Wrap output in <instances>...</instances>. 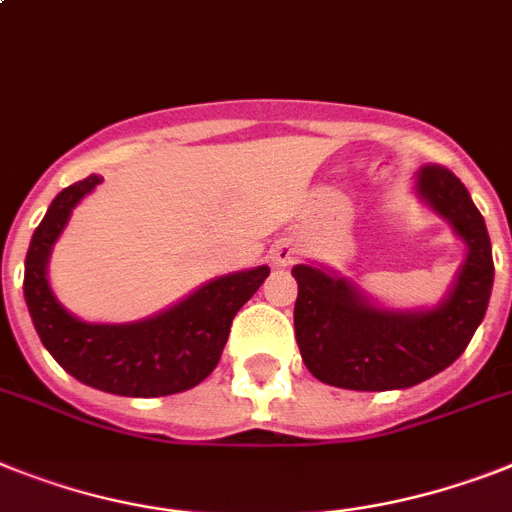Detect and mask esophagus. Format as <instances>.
Here are the masks:
<instances>
[{
  "label": "esophagus",
  "mask_w": 512,
  "mask_h": 512,
  "mask_svg": "<svg viewBox=\"0 0 512 512\" xmlns=\"http://www.w3.org/2000/svg\"><path fill=\"white\" fill-rule=\"evenodd\" d=\"M298 256H301V251H298V246H295L290 238L277 240V243L272 246V251H269V259H272L274 266L295 264V261H298Z\"/></svg>",
  "instance_id": "34e87169"
}]
</instances>
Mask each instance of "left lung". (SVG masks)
Returning <instances> with one entry per match:
<instances>
[{"label":"left lung","mask_w":512,"mask_h":512,"mask_svg":"<svg viewBox=\"0 0 512 512\" xmlns=\"http://www.w3.org/2000/svg\"><path fill=\"white\" fill-rule=\"evenodd\" d=\"M413 193L445 219L466 259L437 306L392 308L327 266L295 264V340L319 382L358 392L405 390L445 371L466 350L492 295V243L466 185L445 167H421Z\"/></svg>","instance_id":"1"}]
</instances>
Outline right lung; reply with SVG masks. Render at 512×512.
Instances as JSON below:
<instances>
[{
    "mask_svg": "<svg viewBox=\"0 0 512 512\" xmlns=\"http://www.w3.org/2000/svg\"><path fill=\"white\" fill-rule=\"evenodd\" d=\"M104 177L73 183L46 209L25 256L23 293L44 348L94 390L122 398H162L204 382L225 350L230 324L269 277V266L222 274L149 319L125 324L83 322L57 301L49 256L73 209Z\"/></svg>",
    "mask_w": 512,
    "mask_h": 512,
    "instance_id": "right-lung-1",
    "label": "right lung"
}]
</instances>
